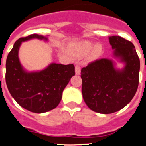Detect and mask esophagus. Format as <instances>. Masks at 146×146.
<instances>
[{"mask_svg": "<svg viewBox=\"0 0 146 146\" xmlns=\"http://www.w3.org/2000/svg\"><path fill=\"white\" fill-rule=\"evenodd\" d=\"M80 71H81V69H80V67L78 66V65H77L75 66V74H77V75H79V74H80Z\"/></svg>", "mask_w": 146, "mask_h": 146, "instance_id": "esophagus-1", "label": "esophagus"}]
</instances>
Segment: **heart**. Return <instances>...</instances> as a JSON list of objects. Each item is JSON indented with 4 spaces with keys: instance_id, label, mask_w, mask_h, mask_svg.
I'll use <instances>...</instances> for the list:
<instances>
[{
    "instance_id": "b5f03b06",
    "label": "heart",
    "mask_w": 146,
    "mask_h": 146,
    "mask_svg": "<svg viewBox=\"0 0 146 146\" xmlns=\"http://www.w3.org/2000/svg\"><path fill=\"white\" fill-rule=\"evenodd\" d=\"M93 46H94V43H92L90 41H83V42L80 43V45L78 46V54L80 56L86 55V54H88L93 48L92 54H91V57L93 59L98 58L102 54L103 47L100 44H96L94 48H93Z\"/></svg>"
}]
</instances>
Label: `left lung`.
<instances>
[{"label": "left lung", "instance_id": "8db88e82", "mask_svg": "<svg viewBox=\"0 0 146 146\" xmlns=\"http://www.w3.org/2000/svg\"><path fill=\"white\" fill-rule=\"evenodd\" d=\"M109 39L114 57L125 63L124 68L116 69L111 60L102 58L83 67L80 75L86 104L100 114L124 108L134 98L139 84L140 63L134 44L119 36Z\"/></svg>", "mask_w": 146, "mask_h": 146}]
</instances>
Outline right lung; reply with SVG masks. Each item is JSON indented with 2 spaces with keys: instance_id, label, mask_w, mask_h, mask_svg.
<instances>
[{
  "instance_id": "obj_1",
  "label": "right lung",
  "mask_w": 146,
  "mask_h": 146,
  "mask_svg": "<svg viewBox=\"0 0 146 146\" xmlns=\"http://www.w3.org/2000/svg\"><path fill=\"white\" fill-rule=\"evenodd\" d=\"M46 37L32 34L16 41L6 62V83L9 92L21 107L34 113H44L55 109L72 76L75 74L73 64L52 63L40 72H27L18 58L20 46L23 41Z\"/></svg>"
}]
</instances>
